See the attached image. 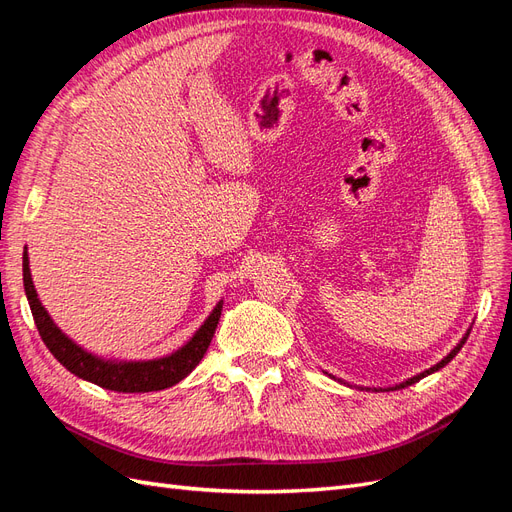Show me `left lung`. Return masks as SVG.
Instances as JSON below:
<instances>
[{"label": "left lung", "mask_w": 512, "mask_h": 512, "mask_svg": "<svg viewBox=\"0 0 512 512\" xmlns=\"http://www.w3.org/2000/svg\"><path fill=\"white\" fill-rule=\"evenodd\" d=\"M472 331V329H470ZM470 331L466 333V335H463V339H461V342L451 350V354H448V356H444V359L438 363V365H433V367H429L427 371H423V374H418V376H414V378H410V380H406V382H401V384H397L395 386V389H391V391H397V389H406V386H410V384H414V382H418V380H421V378H425V376H429V374H433V371H438V369H442L446 363H451L453 361V356L463 348V344H466V339H468V335H470Z\"/></svg>", "instance_id": "left-lung-1"}]
</instances>
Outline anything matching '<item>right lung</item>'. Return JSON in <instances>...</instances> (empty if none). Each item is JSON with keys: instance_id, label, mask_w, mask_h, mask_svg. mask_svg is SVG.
<instances>
[{"instance_id": "add662e5", "label": "right lung", "mask_w": 512, "mask_h": 512, "mask_svg": "<svg viewBox=\"0 0 512 512\" xmlns=\"http://www.w3.org/2000/svg\"><path fill=\"white\" fill-rule=\"evenodd\" d=\"M23 284H25V294H27L29 307H32L38 333L55 359L64 365L70 374L94 382L102 386V389L119 391V393L162 391L183 380L205 356L222 316V303H218V307L213 309L207 322L196 331V335L190 339V342L175 354L164 356V359L145 361V363H113L85 352L57 329V324L51 320L49 314H46V309L38 301V294L32 282V273H29L27 252L23 254Z\"/></svg>"}]
</instances>
